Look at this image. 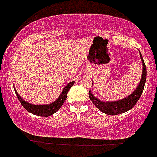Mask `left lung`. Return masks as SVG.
<instances>
[{"label":"left lung","instance_id":"left-lung-1","mask_svg":"<svg viewBox=\"0 0 157 157\" xmlns=\"http://www.w3.org/2000/svg\"><path fill=\"white\" fill-rule=\"evenodd\" d=\"M140 55L141 61H142L143 64V72L141 80L136 90L126 98L113 102H103L98 100L97 97L93 95L90 90V99L97 109H99L100 111L107 114V115H117V114L123 113L130 110L137 103L143 91H144L146 80H147V67H146L145 63H144V59H143L142 55L140 54Z\"/></svg>","mask_w":157,"mask_h":157}]
</instances>
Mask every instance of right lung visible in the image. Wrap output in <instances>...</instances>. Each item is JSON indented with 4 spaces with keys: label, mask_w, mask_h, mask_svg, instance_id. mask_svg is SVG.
<instances>
[{
    "label": "right lung",
    "mask_w": 157,
    "mask_h": 157,
    "mask_svg": "<svg viewBox=\"0 0 157 157\" xmlns=\"http://www.w3.org/2000/svg\"><path fill=\"white\" fill-rule=\"evenodd\" d=\"M74 82L75 81H72L71 82V83H68V84L65 86L64 89L63 90V91H62V93L60 94V95L59 96L58 98H57L54 102L50 103V104L34 105L31 104V103H27V101L23 100V99L20 97V95L17 94L16 90L14 89V90L15 94H16L20 103H21V105L25 108L26 110L30 112V113L34 114V115L40 116V117H48V116H51L52 115V114L55 113L61 107V106L63 104L65 100H66L68 91L71 89V86L74 85Z\"/></svg>",
    "instance_id": "obj_1"
}]
</instances>
